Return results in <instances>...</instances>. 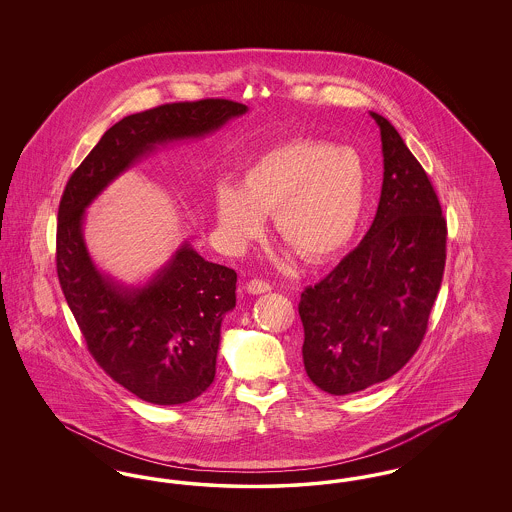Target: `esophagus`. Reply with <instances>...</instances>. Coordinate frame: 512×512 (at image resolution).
<instances>
[{"label":"esophagus","instance_id":"esophagus-1","mask_svg":"<svg viewBox=\"0 0 512 512\" xmlns=\"http://www.w3.org/2000/svg\"><path fill=\"white\" fill-rule=\"evenodd\" d=\"M245 290H247V293H251V295H261V293L270 292V290H272V286H270L268 282H265V280L253 278V280H249V282H247Z\"/></svg>","mask_w":512,"mask_h":512}]
</instances>
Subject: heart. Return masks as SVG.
Instances as JSON below:
<instances>
[{"label": "heart", "mask_w": 512, "mask_h": 512, "mask_svg": "<svg viewBox=\"0 0 512 512\" xmlns=\"http://www.w3.org/2000/svg\"><path fill=\"white\" fill-rule=\"evenodd\" d=\"M363 159L349 147L295 140L261 155L242 188L224 182L215 197L222 238L234 249L261 238L272 215L282 244L309 265L334 259L353 240L365 211Z\"/></svg>", "instance_id": "heart-1"}]
</instances>
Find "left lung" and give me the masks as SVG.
I'll return each mask as SVG.
<instances>
[{
	"instance_id": "8db88e82",
	"label": "left lung",
	"mask_w": 512,
	"mask_h": 512,
	"mask_svg": "<svg viewBox=\"0 0 512 512\" xmlns=\"http://www.w3.org/2000/svg\"><path fill=\"white\" fill-rule=\"evenodd\" d=\"M380 126L384 182L363 242L301 293L303 365L326 393L347 395L409 363L438 297L447 224L428 174L388 119Z\"/></svg>"
}]
</instances>
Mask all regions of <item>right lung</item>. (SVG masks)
<instances>
[{"mask_svg":"<svg viewBox=\"0 0 512 512\" xmlns=\"http://www.w3.org/2000/svg\"><path fill=\"white\" fill-rule=\"evenodd\" d=\"M244 103H167L113 124L71 174L59 203L57 276L92 357L117 384L153 405H182L217 372L220 324L236 307V272L205 261L188 242L146 284L103 274L84 242V215L122 172L157 146L217 132Z\"/></svg>","mask_w":512,"mask_h":512,"instance_id":"1","label":"right lung"}]
</instances>
